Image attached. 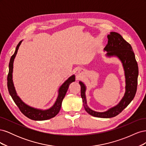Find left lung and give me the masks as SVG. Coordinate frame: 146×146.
I'll use <instances>...</instances> for the list:
<instances>
[{
	"mask_svg": "<svg viewBox=\"0 0 146 146\" xmlns=\"http://www.w3.org/2000/svg\"><path fill=\"white\" fill-rule=\"evenodd\" d=\"M107 38L108 43L104 48V50L107 52V56H117L121 61L125 71L126 86L123 98L116 106L107 111H94L88 107L86 104L85 85L82 82H79L81 86V97L86 111L92 116L102 118L113 117L121 113L135 98L138 85V66L131 45L120 34L116 32H111L108 35Z\"/></svg>",
	"mask_w": 146,
	"mask_h": 146,
	"instance_id": "left-lung-1",
	"label": "left lung"
}]
</instances>
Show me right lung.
<instances>
[{
  "mask_svg": "<svg viewBox=\"0 0 146 146\" xmlns=\"http://www.w3.org/2000/svg\"><path fill=\"white\" fill-rule=\"evenodd\" d=\"M22 41H20L18 44H17L14 54L11 56L10 61L9 72H8L7 77L8 90L13 100H14L15 103L17 107H18L20 111L23 113V114H24L26 117L35 121L47 120V119H49L55 117L56 114L59 113L61 107V104H62V101L66 94V92H67L68 90L69 85L72 82L75 81V76L73 75L71 77H70L68 80L65 81V82L63 85L60 86L58 91V98H57L55 104L53 105L50 108L46 110H41L32 108L31 107H29V105H26L21 100L19 97L17 96L12 80L13 62H14L15 58L17 54V50H18V48L21 45Z\"/></svg>",
  "mask_w": 146,
  "mask_h": 146,
  "instance_id": "add662e5",
  "label": "right lung"
}]
</instances>
